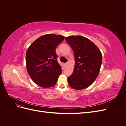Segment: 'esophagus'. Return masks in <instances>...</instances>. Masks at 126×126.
<instances>
[{"mask_svg":"<svg viewBox=\"0 0 126 126\" xmlns=\"http://www.w3.org/2000/svg\"><path fill=\"white\" fill-rule=\"evenodd\" d=\"M67 64H68V63H64V65H67Z\"/></svg>","mask_w":126,"mask_h":126,"instance_id":"34e87169","label":"esophagus"}]
</instances>
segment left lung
Wrapping results in <instances>:
<instances>
[{"label": "left lung", "mask_w": 126, "mask_h": 126, "mask_svg": "<svg viewBox=\"0 0 126 126\" xmlns=\"http://www.w3.org/2000/svg\"><path fill=\"white\" fill-rule=\"evenodd\" d=\"M74 52V71L68 77V82L73 89L81 90L89 87L99 73L102 55L99 48L87 38L71 36L65 38Z\"/></svg>", "instance_id": "1"}]
</instances>
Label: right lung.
I'll use <instances>...</instances> for the list:
<instances>
[{"instance_id": "add662e5", "label": "right lung", "mask_w": 126, "mask_h": 126, "mask_svg": "<svg viewBox=\"0 0 126 126\" xmlns=\"http://www.w3.org/2000/svg\"><path fill=\"white\" fill-rule=\"evenodd\" d=\"M64 40L62 35L46 34L32 43L26 55V67L33 82L43 87L54 86L62 74V67L57 60L56 48Z\"/></svg>"}]
</instances>
